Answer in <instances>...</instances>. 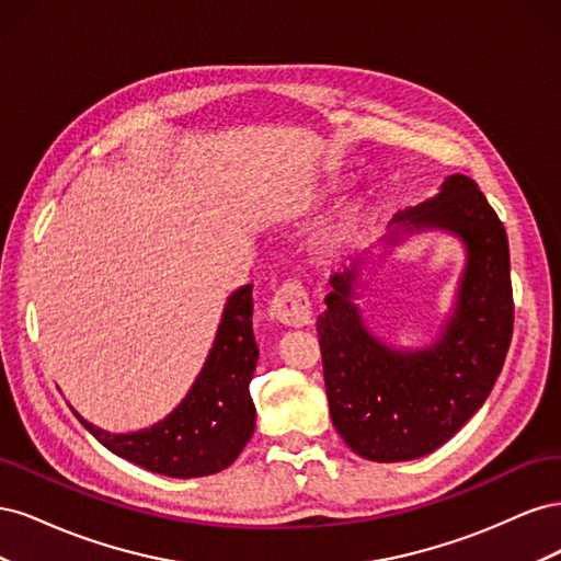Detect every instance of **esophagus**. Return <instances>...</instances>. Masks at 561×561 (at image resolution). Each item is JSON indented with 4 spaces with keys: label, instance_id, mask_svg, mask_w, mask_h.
Wrapping results in <instances>:
<instances>
[{
    "label": "esophagus",
    "instance_id": "34e87169",
    "mask_svg": "<svg viewBox=\"0 0 561 561\" xmlns=\"http://www.w3.org/2000/svg\"><path fill=\"white\" fill-rule=\"evenodd\" d=\"M271 318L280 325L287 328H304L311 322V304L307 297V290H304V285L299 280H287L283 283L274 299H271V307H268Z\"/></svg>",
    "mask_w": 561,
    "mask_h": 561
}]
</instances>
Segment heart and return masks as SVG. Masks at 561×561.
<instances>
[{
    "instance_id": "obj_1",
    "label": "heart",
    "mask_w": 561,
    "mask_h": 561,
    "mask_svg": "<svg viewBox=\"0 0 561 561\" xmlns=\"http://www.w3.org/2000/svg\"><path fill=\"white\" fill-rule=\"evenodd\" d=\"M365 217H367V208L363 206V203H353V206H348L342 215L334 219L330 231L325 233V243L330 248H336V245L346 243L348 239H353L355 231L363 227Z\"/></svg>"
}]
</instances>
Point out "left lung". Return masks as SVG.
Masks as SVG:
<instances>
[{
	"label": "left lung",
	"instance_id": "obj_1",
	"mask_svg": "<svg viewBox=\"0 0 561 561\" xmlns=\"http://www.w3.org/2000/svg\"><path fill=\"white\" fill-rule=\"evenodd\" d=\"M398 229L443 227L466 243L468 264L456 311L437 344L400 353L371 336L353 299L358 264L330 278L318 316L330 416L344 443L379 463L426 456L480 410L513 339L511 252L496 210L468 175L393 217ZM390 241H396V236Z\"/></svg>",
	"mask_w": 561,
	"mask_h": 561
}]
</instances>
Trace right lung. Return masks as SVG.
Returning <instances> with one entry per match:
<instances>
[{"instance_id":"1","label":"right lung","mask_w":561,"mask_h":561,"mask_svg":"<svg viewBox=\"0 0 561 561\" xmlns=\"http://www.w3.org/2000/svg\"><path fill=\"white\" fill-rule=\"evenodd\" d=\"M260 348L252 334V285L229 297L213 351L190 396L151 428L114 435L79 421L112 454L168 478H206L229 468L254 431L248 393Z\"/></svg>"}]
</instances>
